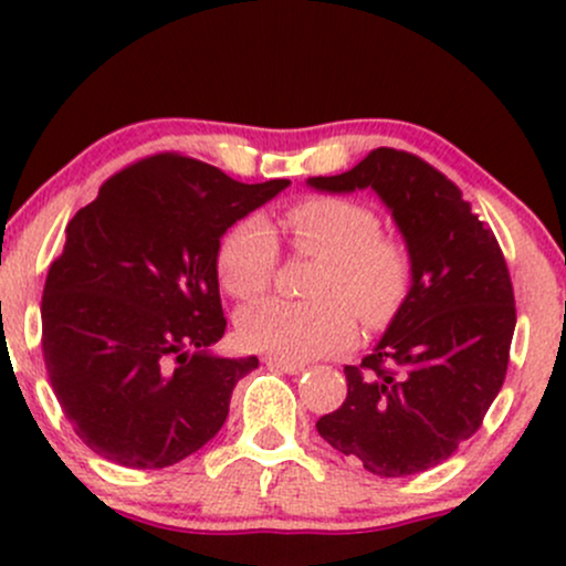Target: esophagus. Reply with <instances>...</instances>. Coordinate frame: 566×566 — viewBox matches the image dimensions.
<instances>
[{
  "instance_id": "1",
  "label": "esophagus",
  "mask_w": 566,
  "mask_h": 566,
  "mask_svg": "<svg viewBox=\"0 0 566 566\" xmlns=\"http://www.w3.org/2000/svg\"><path fill=\"white\" fill-rule=\"evenodd\" d=\"M265 367L279 369V373H287V375H301L305 369V365H301V361L279 359V356H265Z\"/></svg>"
}]
</instances>
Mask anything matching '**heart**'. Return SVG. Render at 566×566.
<instances>
[{
  "label": "heart",
  "instance_id": "heart-1",
  "mask_svg": "<svg viewBox=\"0 0 566 566\" xmlns=\"http://www.w3.org/2000/svg\"><path fill=\"white\" fill-rule=\"evenodd\" d=\"M292 250L319 258L311 282L316 301L255 303L239 314V335L250 348L287 361H311L354 346L359 316L367 329H382L407 301L412 265L399 239L380 233L373 207L340 197L295 201L282 218ZM279 244L271 226L247 218L218 247V276L226 292L252 301L271 287Z\"/></svg>",
  "mask_w": 566,
  "mask_h": 566
}]
</instances>
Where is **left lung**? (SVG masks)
I'll return each mask as SVG.
<instances>
[{
	"label": "left lung",
	"instance_id": "obj_1",
	"mask_svg": "<svg viewBox=\"0 0 566 566\" xmlns=\"http://www.w3.org/2000/svg\"><path fill=\"white\" fill-rule=\"evenodd\" d=\"M329 193L373 188L407 242L412 287L348 396L316 431L375 476L444 463L482 426L509 369L516 305L503 250L460 188L415 154L375 148L354 170L308 178Z\"/></svg>",
	"mask_w": 566,
	"mask_h": 566
}]
</instances>
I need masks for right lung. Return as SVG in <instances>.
Listing matches in <instances>:
<instances>
[{
    "mask_svg": "<svg viewBox=\"0 0 566 566\" xmlns=\"http://www.w3.org/2000/svg\"><path fill=\"white\" fill-rule=\"evenodd\" d=\"M287 186L157 154L112 175L69 220L44 282L42 354L57 405L95 454L167 469L223 428L258 359L210 350L226 333L220 237Z\"/></svg>",
    "mask_w": 566,
    "mask_h": 566,
    "instance_id": "obj_1",
    "label": "right lung"
}]
</instances>
